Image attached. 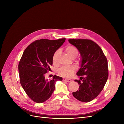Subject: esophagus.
Masks as SVG:
<instances>
[{"label":"esophagus","mask_w":124,"mask_h":124,"mask_svg":"<svg viewBox=\"0 0 124 124\" xmlns=\"http://www.w3.org/2000/svg\"><path fill=\"white\" fill-rule=\"evenodd\" d=\"M63 81H66L67 82H70L71 81V80L70 79H66V78H63L62 79Z\"/></svg>","instance_id":"esophagus-1"}]
</instances>
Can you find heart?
Listing matches in <instances>:
<instances>
[{
	"mask_svg": "<svg viewBox=\"0 0 124 124\" xmlns=\"http://www.w3.org/2000/svg\"><path fill=\"white\" fill-rule=\"evenodd\" d=\"M65 51L71 57L75 58L76 57L78 53V48L75 46H72V45H68L65 47ZM59 50L56 51L53 56V61L55 62L56 57L59 53ZM76 70V67L74 66H63L60 68L58 70V73L61 76L65 78L70 77L73 74L74 72Z\"/></svg>",
	"mask_w": 124,
	"mask_h": 124,
	"instance_id": "1",
	"label": "heart"
}]
</instances>
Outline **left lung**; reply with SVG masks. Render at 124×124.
Returning <instances> with one entry per match:
<instances>
[{
	"instance_id": "1",
	"label": "left lung",
	"mask_w": 124,
	"mask_h": 124,
	"mask_svg": "<svg viewBox=\"0 0 124 124\" xmlns=\"http://www.w3.org/2000/svg\"><path fill=\"white\" fill-rule=\"evenodd\" d=\"M76 46L82 57L81 68L77 74L80 80H76L79 85L78 91L73 96L82 102H89L102 91L108 78V65L106 56L101 47L89 39H69Z\"/></svg>"
}]
</instances>
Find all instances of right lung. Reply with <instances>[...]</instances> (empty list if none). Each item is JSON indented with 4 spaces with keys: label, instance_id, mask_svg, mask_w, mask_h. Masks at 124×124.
Masks as SVG:
<instances>
[{
    "label": "right lung",
    "instance_id": "obj_1",
    "mask_svg": "<svg viewBox=\"0 0 124 124\" xmlns=\"http://www.w3.org/2000/svg\"><path fill=\"white\" fill-rule=\"evenodd\" d=\"M65 38L36 40L26 48L18 63L20 83L33 101L42 103L51 96L55 82L62 81L56 75L51 80L45 78L53 64V56L65 42Z\"/></svg>",
    "mask_w": 124,
    "mask_h": 124
}]
</instances>
